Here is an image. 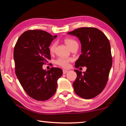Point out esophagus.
Listing matches in <instances>:
<instances>
[{"label": "esophagus", "mask_w": 126, "mask_h": 126, "mask_svg": "<svg viewBox=\"0 0 126 126\" xmlns=\"http://www.w3.org/2000/svg\"><path fill=\"white\" fill-rule=\"evenodd\" d=\"M68 72V71H67V70H65V69L63 70V74H64L67 73Z\"/></svg>", "instance_id": "esophagus-1"}]
</instances>
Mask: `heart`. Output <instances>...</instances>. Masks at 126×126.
Listing matches in <instances>:
<instances>
[{
	"instance_id": "b5f03b06",
	"label": "heart",
	"mask_w": 126,
	"mask_h": 126,
	"mask_svg": "<svg viewBox=\"0 0 126 126\" xmlns=\"http://www.w3.org/2000/svg\"><path fill=\"white\" fill-rule=\"evenodd\" d=\"M65 44H67V46L68 47L70 48L73 45V44L76 43L77 42L76 40H74L72 39H70V38H67V39H65ZM55 46H56V44L55 43H53L51 44L49 47V52L50 53H53L54 52ZM72 61L71 59L70 58H59L57 61H56V63L58 65H59L61 67L67 68L69 67V62Z\"/></svg>"
}]
</instances>
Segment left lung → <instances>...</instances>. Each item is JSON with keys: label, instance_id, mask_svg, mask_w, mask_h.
<instances>
[{"label": "left lung", "instance_id": "left-lung-1", "mask_svg": "<svg viewBox=\"0 0 126 126\" xmlns=\"http://www.w3.org/2000/svg\"><path fill=\"white\" fill-rule=\"evenodd\" d=\"M68 34L77 37L81 44L82 54L76 62V68L87 67L83 72L74 70L77 75L73 83L74 92L83 98H93L106 87L112 67L109 40L95 28H80Z\"/></svg>", "mask_w": 126, "mask_h": 126}]
</instances>
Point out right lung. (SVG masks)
<instances>
[{
    "label": "right lung",
    "instance_id": "add662e5",
    "mask_svg": "<svg viewBox=\"0 0 126 126\" xmlns=\"http://www.w3.org/2000/svg\"><path fill=\"white\" fill-rule=\"evenodd\" d=\"M57 36L40 30L28 31L18 38L14 49L17 78L28 95L37 101H46L54 95L63 74L59 68L43 69L51 58L49 47Z\"/></svg>",
    "mask_w": 126,
    "mask_h": 126
}]
</instances>
